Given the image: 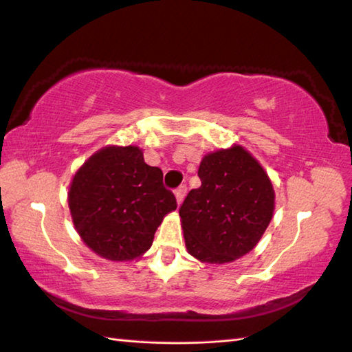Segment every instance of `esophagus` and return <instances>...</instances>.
I'll list each match as a JSON object with an SVG mask.
<instances>
[{
    "label": "esophagus",
    "mask_w": 352,
    "mask_h": 352,
    "mask_svg": "<svg viewBox=\"0 0 352 352\" xmlns=\"http://www.w3.org/2000/svg\"><path fill=\"white\" fill-rule=\"evenodd\" d=\"M186 192H188V188L186 186H180L178 189H175V198H177V203L182 204L184 197H186Z\"/></svg>",
    "instance_id": "esophagus-1"
}]
</instances>
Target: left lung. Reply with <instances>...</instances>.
I'll return each instance as SVG.
<instances>
[{
    "instance_id": "1",
    "label": "left lung",
    "mask_w": 352,
    "mask_h": 352,
    "mask_svg": "<svg viewBox=\"0 0 352 352\" xmlns=\"http://www.w3.org/2000/svg\"><path fill=\"white\" fill-rule=\"evenodd\" d=\"M192 189L180 208L188 252L201 263H231L257 246L270 226L276 192L257 160L243 146L203 157Z\"/></svg>"
}]
</instances>
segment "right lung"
Masks as SVG:
<instances>
[{"mask_svg": "<svg viewBox=\"0 0 352 352\" xmlns=\"http://www.w3.org/2000/svg\"><path fill=\"white\" fill-rule=\"evenodd\" d=\"M67 203L85 245L111 261L142 258L177 209L162 169L146 164L138 146H106L89 157L70 182Z\"/></svg>", "mask_w": 352, "mask_h": 352, "instance_id": "add662e5", "label": "right lung"}]
</instances>
